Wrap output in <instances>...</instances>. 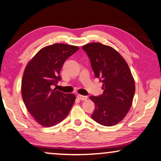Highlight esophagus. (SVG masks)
<instances>
[{
  "mask_svg": "<svg viewBox=\"0 0 161 161\" xmlns=\"http://www.w3.org/2000/svg\"><path fill=\"white\" fill-rule=\"evenodd\" d=\"M77 97H78L79 99L82 100V101H86L87 99V96H82V95H77Z\"/></svg>",
  "mask_w": 161,
  "mask_h": 161,
  "instance_id": "34e87169",
  "label": "esophagus"
}]
</instances>
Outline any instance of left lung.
Instances as JSON below:
<instances>
[{
    "instance_id": "left-lung-1",
    "label": "left lung",
    "mask_w": 161,
    "mask_h": 161,
    "mask_svg": "<svg viewBox=\"0 0 161 161\" xmlns=\"http://www.w3.org/2000/svg\"><path fill=\"white\" fill-rule=\"evenodd\" d=\"M82 49L90 58L95 77L103 84L102 95L90 96L95 103L92 118L101 125H116L130 111L135 94V81L129 66L111 47L90 43Z\"/></svg>"
}]
</instances>
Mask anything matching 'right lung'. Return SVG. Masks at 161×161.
Segmentation results:
<instances>
[{"instance_id": "1", "label": "right lung", "mask_w": 161, "mask_h": 161, "mask_svg": "<svg viewBox=\"0 0 161 161\" xmlns=\"http://www.w3.org/2000/svg\"><path fill=\"white\" fill-rule=\"evenodd\" d=\"M79 50L65 43H54L40 50L28 62L22 80V96L36 122L45 127L59 124L69 114L75 96L52 89L61 80L64 62Z\"/></svg>"}]
</instances>
